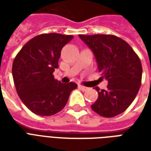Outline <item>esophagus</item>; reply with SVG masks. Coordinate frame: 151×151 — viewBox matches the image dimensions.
Listing matches in <instances>:
<instances>
[{
    "label": "esophagus",
    "mask_w": 151,
    "mask_h": 151,
    "mask_svg": "<svg viewBox=\"0 0 151 151\" xmlns=\"http://www.w3.org/2000/svg\"><path fill=\"white\" fill-rule=\"evenodd\" d=\"M78 88L82 91H87L88 90V87H86V86H84L82 85H78Z\"/></svg>",
    "instance_id": "34e87169"
}]
</instances>
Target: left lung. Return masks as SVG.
I'll return each instance as SVG.
<instances>
[{
  "instance_id": "1",
  "label": "left lung",
  "mask_w": 151,
  "mask_h": 151,
  "mask_svg": "<svg viewBox=\"0 0 151 151\" xmlns=\"http://www.w3.org/2000/svg\"><path fill=\"white\" fill-rule=\"evenodd\" d=\"M92 50L98 69L108 80V89L95 90L99 96L92 110L104 117L122 113L138 93L142 75L140 58L129 43L113 35H79Z\"/></svg>"
}]
</instances>
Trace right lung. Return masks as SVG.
<instances>
[{"instance_id":"1","label":"right lung","mask_w":151,"mask_h":151,"mask_svg":"<svg viewBox=\"0 0 151 151\" xmlns=\"http://www.w3.org/2000/svg\"><path fill=\"white\" fill-rule=\"evenodd\" d=\"M73 35H39L28 41L15 56L12 74L22 102L33 113L48 116L61 111L78 85L54 78L63 47Z\"/></svg>"}]
</instances>
